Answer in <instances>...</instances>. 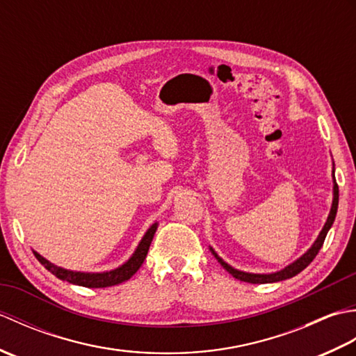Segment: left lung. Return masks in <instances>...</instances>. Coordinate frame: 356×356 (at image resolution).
<instances>
[{
    "label": "left lung",
    "mask_w": 356,
    "mask_h": 356,
    "mask_svg": "<svg viewBox=\"0 0 356 356\" xmlns=\"http://www.w3.org/2000/svg\"><path fill=\"white\" fill-rule=\"evenodd\" d=\"M334 177H335V176H334ZM334 184H335V185H334V202H332L330 214H329V217H327V222H326V225H324L323 231L320 232L318 238L315 240V243L312 245V248L309 249V251H307L303 257H300V259H298L297 261H293L292 264H289V266H286L284 269L278 270V272H274V274H248V272H241V270H237V269L231 268L228 263H225V261L220 259V257H218V255L213 251V249H211V251H213V254L216 255V259L218 260V263H220L222 266H223L226 270H228L234 278L240 280V282H248V283H254V284H259V283L263 284V283L282 282V280H287V278L295 277L297 274H300V272L303 270L305 268H307L309 264H311V261L316 257V254L320 252V249H321V246H323V243H324V238H326L327 232H329V229H330V226L334 225L335 216H337V209H338V185H337V182H334Z\"/></svg>",
    "instance_id": "8db88e82"
}]
</instances>
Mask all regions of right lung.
I'll return each instance as SVG.
<instances>
[{
	"label": "right lung",
	"instance_id": "add662e5",
	"mask_svg": "<svg viewBox=\"0 0 356 356\" xmlns=\"http://www.w3.org/2000/svg\"><path fill=\"white\" fill-rule=\"evenodd\" d=\"M157 229V223H154L151 228L147 231L145 236H143L142 241L139 243L138 249H136L134 254L131 255V259L128 260L122 266L110 270V272H101V274H88V272H73V270H67L63 268H58L55 264L47 261L41 257L38 252L33 251L35 257L38 259L42 266L50 270L53 275L58 277L59 280H64V282H69L72 284H78V286H84V287H108V286H115L119 283H124L127 280H130L138 269L142 266L143 260L148 254V249L151 241H153L154 232Z\"/></svg>",
	"mask_w": 356,
	"mask_h": 356
}]
</instances>
